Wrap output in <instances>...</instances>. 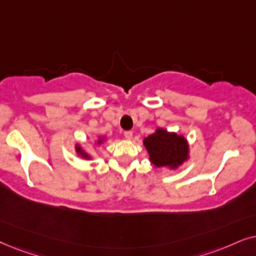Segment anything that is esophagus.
Instances as JSON below:
<instances>
[{"label": "esophagus", "instance_id": "obj_1", "mask_svg": "<svg viewBox=\"0 0 256 256\" xmlns=\"http://www.w3.org/2000/svg\"><path fill=\"white\" fill-rule=\"evenodd\" d=\"M124 137L128 139V140H131L132 137H134V134H132L131 131H126L124 132Z\"/></svg>", "mask_w": 256, "mask_h": 256}]
</instances>
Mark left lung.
<instances>
[{
	"label": "left lung",
	"mask_w": 256,
	"mask_h": 256,
	"mask_svg": "<svg viewBox=\"0 0 256 256\" xmlns=\"http://www.w3.org/2000/svg\"><path fill=\"white\" fill-rule=\"evenodd\" d=\"M148 159L156 168L174 171L190 158V144L184 134L156 128L154 132L142 139Z\"/></svg>",
	"instance_id": "obj_1"
}]
</instances>
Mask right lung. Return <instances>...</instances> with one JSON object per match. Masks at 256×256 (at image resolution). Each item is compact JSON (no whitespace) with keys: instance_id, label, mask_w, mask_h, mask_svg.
I'll list each match as a JSON object with an SVG mask.
<instances>
[{"instance_id":"right-lung-1","label":"right lung","mask_w":256,"mask_h":256,"mask_svg":"<svg viewBox=\"0 0 256 256\" xmlns=\"http://www.w3.org/2000/svg\"><path fill=\"white\" fill-rule=\"evenodd\" d=\"M106 140H108V138L105 137V136H97V138L94 139V148H98V146L103 145ZM74 151H76V154L82 159H84V160L94 159V156L91 154L88 150H85L83 146L80 144V142H76V144H74Z\"/></svg>"}]
</instances>
